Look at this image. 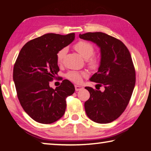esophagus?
<instances>
[{
    "label": "esophagus",
    "instance_id": "1",
    "mask_svg": "<svg viewBox=\"0 0 151 151\" xmlns=\"http://www.w3.org/2000/svg\"><path fill=\"white\" fill-rule=\"evenodd\" d=\"M75 91H78L80 90H82V89H83V86H80V85H75Z\"/></svg>",
    "mask_w": 151,
    "mask_h": 151
}]
</instances>
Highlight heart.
Masks as SVG:
<instances>
[{
  "mask_svg": "<svg viewBox=\"0 0 151 151\" xmlns=\"http://www.w3.org/2000/svg\"><path fill=\"white\" fill-rule=\"evenodd\" d=\"M74 48L77 51L82 57L85 58H88L87 63L91 68H96L100 63V59L99 57L93 55L94 52V48L91 42L86 40H79L74 45ZM66 48H63L58 51L57 54V61L58 64H61L65 58L66 53ZM85 76V73L83 72H78V71H69L66 74V78L68 80L74 82V83H78L82 80V78Z\"/></svg>",
  "mask_w": 151,
  "mask_h": 151,
  "instance_id": "heart-1",
  "label": "heart"
}]
</instances>
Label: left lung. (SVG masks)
<instances>
[{"mask_svg": "<svg viewBox=\"0 0 151 151\" xmlns=\"http://www.w3.org/2000/svg\"><path fill=\"white\" fill-rule=\"evenodd\" d=\"M101 48V65L90 80L104 91L86 86L90 98L85 103L88 118L100 124L111 122L126 109L133 92L136 74L129 49L121 40L101 32L79 35Z\"/></svg>", "mask_w": 151, "mask_h": 151, "instance_id": "1", "label": "left lung"}]
</instances>
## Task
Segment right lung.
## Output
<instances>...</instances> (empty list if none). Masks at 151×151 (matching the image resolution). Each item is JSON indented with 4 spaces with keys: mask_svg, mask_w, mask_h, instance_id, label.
Returning a JSON list of instances; mask_svg holds the SVG:
<instances>
[{
    "mask_svg": "<svg viewBox=\"0 0 151 151\" xmlns=\"http://www.w3.org/2000/svg\"><path fill=\"white\" fill-rule=\"evenodd\" d=\"M75 37V33H48L36 38L22 47L14 63L13 80L20 105L40 123L51 124L60 119L66 110V97L75 93V86L68 80L55 89L49 86L59 71L58 51Z\"/></svg>",
    "mask_w": 151,
    "mask_h": 151,
    "instance_id": "add662e5",
    "label": "right lung"
}]
</instances>
